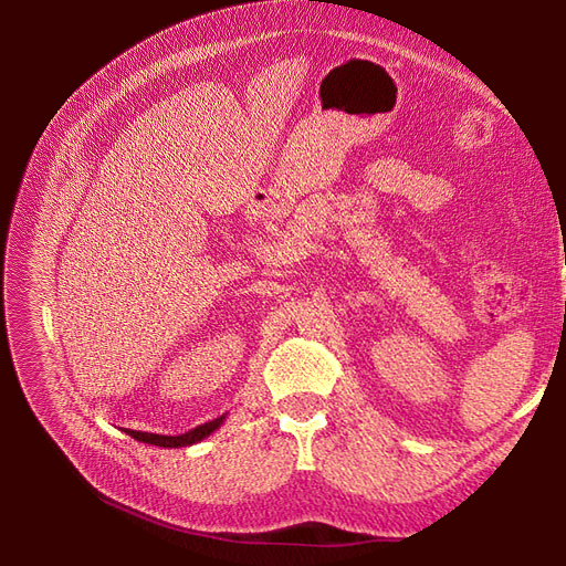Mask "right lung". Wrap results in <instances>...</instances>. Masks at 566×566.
I'll return each instance as SVG.
<instances>
[{"label": "right lung", "instance_id": "right-lung-1", "mask_svg": "<svg viewBox=\"0 0 566 566\" xmlns=\"http://www.w3.org/2000/svg\"><path fill=\"white\" fill-rule=\"evenodd\" d=\"M227 420V416H219L210 422L198 424L193 430H188L186 434L179 437H165V434H150V432H136V430H127V434L142 443H153V447H163V449H181V447H193V443L202 441L205 437H210L214 430H219L221 422Z\"/></svg>", "mask_w": 566, "mask_h": 566}]
</instances>
